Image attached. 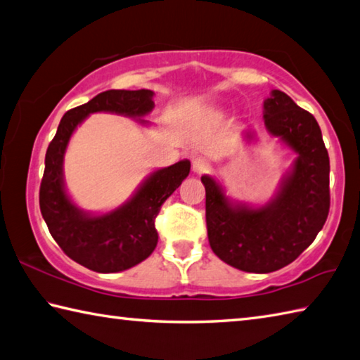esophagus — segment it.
Wrapping results in <instances>:
<instances>
[{"mask_svg":"<svg viewBox=\"0 0 360 360\" xmlns=\"http://www.w3.org/2000/svg\"><path fill=\"white\" fill-rule=\"evenodd\" d=\"M192 168H193V173H197V174L205 173V172H207V169H209V160L206 158L193 159Z\"/></svg>","mask_w":360,"mask_h":360,"instance_id":"esophagus-1","label":"esophagus"}]
</instances>
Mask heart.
<instances>
[{
	"mask_svg": "<svg viewBox=\"0 0 360 360\" xmlns=\"http://www.w3.org/2000/svg\"><path fill=\"white\" fill-rule=\"evenodd\" d=\"M209 117H211L212 121H220L221 117H224V112H221V110H211V112H209Z\"/></svg>",
	"mask_w": 360,
	"mask_h": 360,
	"instance_id": "1",
	"label": "heart"
}]
</instances>
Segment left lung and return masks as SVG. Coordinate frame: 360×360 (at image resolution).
Returning a JSON list of instances; mask_svg holds the SVG:
<instances>
[{"label":"left lung","instance_id":"obj_1","mask_svg":"<svg viewBox=\"0 0 360 360\" xmlns=\"http://www.w3.org/2000/svg\"><path fill=\"white\" fill-rule=\"evenodd\" d=\"M263 117L267 132L296 153L276 197L255 207L230 200L217 179L201 176L212 252L239 271L257 274L292 263L321 231L330 206L329 154L313 115L274 89ZM244 139L255 140V132L247 130Z\"/></svg>","mask_w":360,"mask_h":360}]
</instances>
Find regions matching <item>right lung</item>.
<instances>
[{
    "mask_svg": "<svg viewBox=\"0 0 360 360\" xmlns=\"http://www.w3.org/2000/svg\"><path fill=\"white\" fill-rule=\"evenodd\" d=\"M154 93L149 89H110L63 116L55 139L45 154V169L39 191L41 212L51 238L75 263L91 271L110 274L130 269L154 252L159 234L155 217L169 195L181 186L191 160L155 169L141 182L124 205L105 214H91L78 207L64 187L63 163L75 129L91 113H116L141 120L153 112Z\"/></svg>",
    "mask_w": 360,
    "mask_h": 360,
    "instance_id": "obj_1",
    "label": "right lung"
}]
</instances>
